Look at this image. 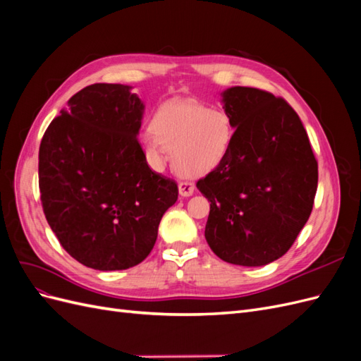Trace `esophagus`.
Wrapping results in <instances>:
<instances>
[{"mask_svg": "<svg viewBox=\"0 0 361 361\" xmlns=\"http://www.w3.org/2000/svg\"><path fill=\"white\" fill-rule=\"evenodd\" d=\"M178 188H179V194L182 195V197H190V195H192V192H194V183L180 182Z\"/></svg>", "mask_w": 361, "mask_h": 361, "instance_id": "obj_1", "label": "esophagus"}]
</instances>
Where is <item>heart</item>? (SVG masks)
<instances>
[{"mask_svg":"<svg viewBox=\"0 0 361 361\" xmlns=\"http://www.w3.org/2000/svg\"><path fill=\"white\" fill-rule=\"evenodd\" d=\"M145 138L147 155L159 161L171 150L173 169L183 176H204L218 169L232 149L236 128L224 108L199 102H166L152 113Z\"/></svg>","mask_w":361,"mask_h":361,"instance_id":"b5f03b06","label":"heart"}]
</instances>
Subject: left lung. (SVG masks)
I'll return each instance as SVG.
<instances>
[{
    "label": "left lung",
    "instance_id": "1",
    "mask_svg": "<svg viewBox=\"0 0 361 361\" xmlns=\"http://www.w3.org/2000/svg\"><path fill=\"white\" fill-rule=\"evenodd\" d=\"M236 133L220 167L197 182L211 202L204 238L224 262L264 267L292 247L307 223L318 162L298 114L251 87L221 92Z\"/></svg>",
    "mask_w": 361,
    "mask_h": 361
}]
</instances>
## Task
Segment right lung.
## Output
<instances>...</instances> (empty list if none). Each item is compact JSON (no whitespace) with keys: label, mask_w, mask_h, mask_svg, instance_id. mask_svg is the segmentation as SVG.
<instances>
[{"label":"right lung","mask_w":361,"mask_h":361,"mask_svg":"<svg viewBox=\"0 0 361 361\" xmlns=\"http://www.w3.org/2000/svg\"><path fill=\"white\" fill-rule=\"evenodd\" d=\"M145 102L123 84H93L73 94L39 149L47 221L80 264L128 269L143 262L178 185L147 166L138 143Z\"/></svg>","instance_id":"obj_1"}]
</instances>
